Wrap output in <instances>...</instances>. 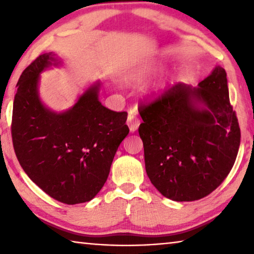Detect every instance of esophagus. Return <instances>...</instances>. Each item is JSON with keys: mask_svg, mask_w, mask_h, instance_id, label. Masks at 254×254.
Listing matches in <instances>:
<instances>
[{"mask_svg": "<svg viewBox=\"0 0 254 254\" xmlns=\"http://www.w3.org/2000/svg\"><path fill=\"white\" fill-rule=\"evenodd\" d=\"M127 127H130V131L134 132L137 130V127H139V126H140V120L134 113H133V112H131L127 117Z\"/></svg>", "mask_w": 254, "mask_h": 254, "instance_id": "34e87169", "label": "esophagus"}]
</instances>
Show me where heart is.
Here are the masks:
<instances>
[{
    "instance_id": "b5f03b06",
    "label": "heart",
    "mask_w": 254,
    "mask_h": 254,
    "mask_svg": "<svg viewBox=\"0 0 254 254\" xmlns=\"http://www.w3.org/2000/svg\"><path fill=\"white\" fill-rule=\"evenodd\" d=\"M157 70H158L157 66L152 65V64H147V65L137 68V69L133 72L132 78L134 80H142V79L148 78L149 76L153 75ZM162 89H163V84H154L153 86H151V88H150L149 92L151 95H157V94L160 93Z\"/></svg>"
}]
</instances>
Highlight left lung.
Returning a JSON list of instances; mask_svg holds the SVG:
<instances>
[{
    "label": "left lung",
    "instance_id": "left-lung-1",
    "mask_svg": "<svg viewBox=\"0 0 254 254\" xmlns=\"http://www.w3.org/2000/svg\"><path fill=\"white\" fill-rule=\"evenodd\" d=\"M139 113L145 171L161 195L176 201L200 199L230 174L241 131L224 68L215 67L198 87L174 85L140 104Z\"/></svg>",
    "mask_w": 254,
    "mask_h": 254
}]
</instances>
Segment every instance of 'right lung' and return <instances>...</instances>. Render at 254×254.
Listing matches in <instances>:
<instances>
[{
  "mask_svg": "<svg viewBox=\"0 0 254 254\" xmlns=\"http://www.w3.org/2000/svg\"><path fill=\"white\" fill-rule=\"evenodd\" d=\"M60 62L40 55L18 81L12 114V141L25 174L46 194L75 205L93 199L109 177L115 152L128 134L127 112H114L98 100L100 83L57 113L39 97L40 74Z\"/></svg>",
  "mask_w": 254,
  "mask_h": 254,
  "instance_id": "add662e5",
  "label": "right lung"
}]
</instances>
